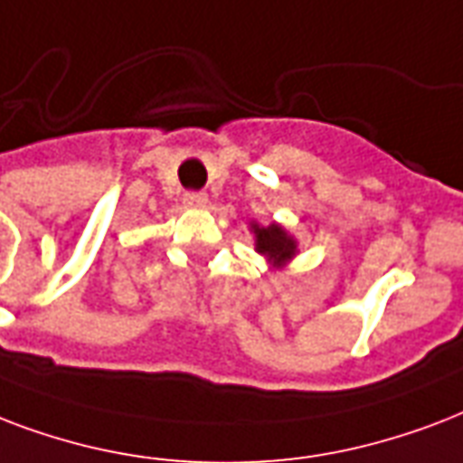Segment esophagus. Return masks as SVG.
<instances>
[{
	"label": "esophagus",
	"mask_w": 463,
	"mask_h": 463,
	"mask_svg": "<svg viewBox=\"0 0 463 463\" xmlns=\"http://www.w3.org/2000/svg\"><path fill=\"white\" fill-rule=\"evenodd\" d=\"M183 200H185V205H191V207H205L207 205V193L188 191L185 195H183Z\"/></svg>",
	"instance_id": "1"
}]
</instances>
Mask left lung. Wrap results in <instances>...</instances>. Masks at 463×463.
<instances>
[{"label": "left lung", "mask_w": 463, "mask_h": 463, "mask_svg": "<svg viewBox=\"0 0 463 463\" xmlns=\"http://www.w3.org/2000/svg\"><path fill=\"white\" fill-rule=\"evenodd\" d=\"M253 234H256L258 250H260L263 256L272 258L275 263H282V260H288V258L295 256V241H292L278 224H272V227L268 229L253 224Z\"/></svg>", "instance_id": "1"}]
</instances>
